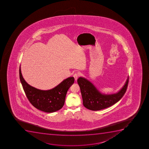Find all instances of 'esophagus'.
Wrapping results in <instances>:
<instances>
[{"label":"esophagus","instance_id":"esophagus-1","mask_svg":"<svg viewBox=\"0 0 149 149\" xmlns=\"http://www.w3.org/2000/svg\"><path fill=\"white\" fill-rule=\"evenodd\" d=\"M79 76H80V73H79V72L76 73L74 74L73 75V77H74L75 81H77V79H78Z\"/></svg>","mask_w":149,"mask_h":149}]
</instances>
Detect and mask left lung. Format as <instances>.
<instances>
[{
    "mask_svg": "<svg viewBox=\"0 0 149 149\" xmlns=\"http://www.w3.org/2000/svg\"><path fill=\"white\" fill-rule=\"evenodd\" d=\"M85 107L92 111L100 110L109 107L118 102L125 94L128 85L129 77L123 87L118 93L103 95L86 79L80 77L77 80Z\"/></svg>",
    "mask_w": 149,
    "mask_h": 149,
    "instance_id": "8db88e82",
    "label": "left lung"
}]
</instances>
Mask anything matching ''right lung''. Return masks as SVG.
I'll return each instance as SVG.
<instances>
[{
  "label": "right lung",
  "mask_w": 149,
  "mask_h": 149,
  "mask_svg": "<svg viewBox=\"0 0 149 149\" xmlns=\"http://www.w3.org/2000/svg\"><path fill=\"white\" fill-rule=\"evenodd\" d=\"M19 77L24 91L30 103L36 108L47 113L59 110L63 107L66 93L74 82V78L69 77L49 90H41L30 86L24 79L19 68Z\"/></svg>",
  "instance_id": "add662e5"
}]
</instances>
